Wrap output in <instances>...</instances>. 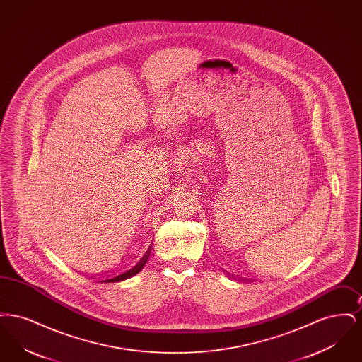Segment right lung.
<instances>
[{
	"instance_id": "add662e5",
	"label": "right lung",
	"mask_w": 362,
	"mask_h": 362,
	"mask_svg": "<svg viewBox=\"0 0 362 362\" xmlns=\"http://www.w3.org/2000/svg\"><path fill=\"white\" fill-rule=\"evenodd\" d=\"M152 245H153V240L149 241V244H148V248H146V251L142 254V257L141 258L137 259L127 270H124L122 274H117V276H107V278H104L102 281H99V282H119V281H123V279H127V278H130V276H136L137 273H139L141 270H142V267H144V264L146 263V260L149 258V255H151V250H152Z\"/></svg>"
}]
</instances>
